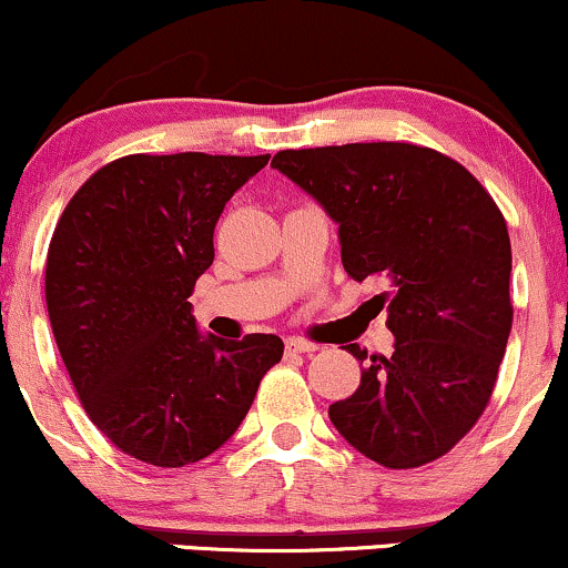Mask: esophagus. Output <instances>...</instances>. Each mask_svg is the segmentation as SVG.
<instances>
[{
  "label": "esophagus",
  "instance_id": "esophagus-1",
  "mask_svg": "<svg viewBox=\"0 0 568 568\" xmlns=\"http://www.w3.org/2000/svg\"><path fill=\"white\" fill-rule=\"evenodd\" d=\"M286 353H290V356H297V353H316L318 351V345H313V343H308V339H303V337H286Z\"/></svg>",
  "mask_w": 568,
  "mask_h": 568
}]
</instances>
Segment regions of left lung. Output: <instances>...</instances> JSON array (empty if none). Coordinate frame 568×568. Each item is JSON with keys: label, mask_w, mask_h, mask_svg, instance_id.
Listing matches in <instances>:
<instances>
[{"label": "left lung", "mask_w": 568, "mask_h": 568, "mask_svg": "<svg viewBox=\"0 0 568 568\" xmlns=\"http://www.w3.org/2000/svg\"><path fill=\"white\" fill-rule=\"evenodd\" d=\"M271 166L335 220L348 276L385 282L375 300L393 353L372 356L358 390L329 406L332 425L385 468L446 455L486 409L508 345L503 212L463 164L412 143L278 151Z\"/></svg>", "instance_id": "8db88e82"}]
</instances>
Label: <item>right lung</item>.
<instances>
[{"label": "right lung", "mask_w": 568, "mask_h": 568, "mask_svg": "<svg viewBox=\"0 0 568 568\" xmlns=\"http://www.w3.org/2000/svg\"><path fill=\"white\" fill-rule=\"evenodd\" d=\"M265 156L116 159L73 193L47 252L52 335L87 415L140 463L217 452L282 362L276 335L223 339L191 316L223 206Z\"/></svg>", "instance_id": "right-lung-1"}]
</instances>
